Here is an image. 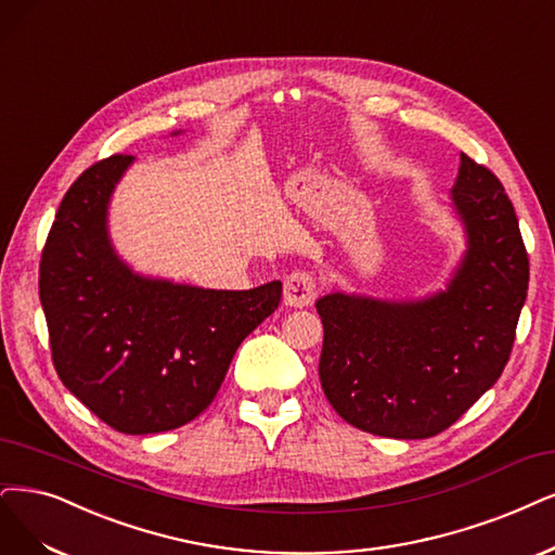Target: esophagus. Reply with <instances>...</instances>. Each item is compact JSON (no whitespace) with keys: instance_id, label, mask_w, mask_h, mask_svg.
Wrapping results in <instances>:
<instances>
[{"instance_id":"esophagus-1","label":"esophagus","mask_w":555,"mask_h":555,"mask_svg":"<svg viewBox=\"0 0 555 555\" xmlns=\"http://www.w3.org/2000/svg\"><path fill=\"white\" fill-rule=\"evenodd\" d=\"M318 297V281L309 272H293L283 283V299L293 309H304V306H311Z\"/></svg>"}]
</instances>
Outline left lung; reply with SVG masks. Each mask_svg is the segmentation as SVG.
<instances>
[{
  "label": "left lung",
  "mask_w": 555,
  "mask_h": 555,
  "mask_svg": "<svg viewBox=\"0 0 555 555\" xmlns=\"http://www.w3.org/2000/svg\"><path fill=\"white\" fill-rule=\"evenodd\" d=\"M453 205L468 249L446 293L318 299L320 382L343 421L391 439H429L496 384L517 336L528 254L501 180L462 153Z\"/></svg>",
  "instance_id": "left-lung-1"
}]
</instances>
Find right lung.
I'll return each mask as SVG.
<instances>
[{
    "instance_id": "1",
    "label": "right lung",
    "mask_w": 555,
    "mask_h": 555,
    "mask_svg": "<svg viewBox=\"0 0 555 555\" xmlns=\"http://www.w3.org/2000/svg\"><path fill=\"white\" fill-rule=\"evenodd\" d=\"M132 159H100L70 184L40 256L38 295L68 391L118 433L155 435L210 406L283 288L205 291L134 274L107 235L109 196Z\"/></svg>"
}]
</instances>
